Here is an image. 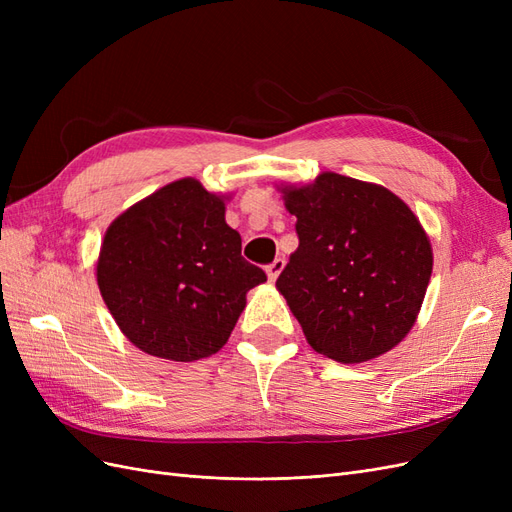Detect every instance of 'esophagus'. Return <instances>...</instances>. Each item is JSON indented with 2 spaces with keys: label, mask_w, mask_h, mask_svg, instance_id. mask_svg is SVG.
Returning <instances> with one entry per match:
<instances>
[{
  "label": "esophagus",
  "mask_w": 512,
  "mask_h": 512,
  "mask_svg": "<svg viewBox=\"0 0 512 512\" xmlns=\"http://www.w3.org/2000/svg\"><path fill=\"white\" fill-rule=\"evenodd\" d=\"M284 267H286V260H284V258H275V260L271 262V265L265 269L269 280H271V282H275L277 277H280V273L284 271Z\"/></svg>",
  "instance_id": "esophagus-1"
}]
</instances>
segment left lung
Here are the masks:
<instances>
[{"mask_svg":"<svg viewBox=\"0 0 512 512\" xmlns=\"http://www.w3.org/2000/svg\"><path fill=\"white\" fill-rule=\"evenodd\" d=\"M277 190L299 247L275 288L307 344L346 365L393 350L414 327L433 269L414 211L384 185L331 170Z\"/></svg>","mask_w":512,"mask_h":512,"instance_id":"1","label":"left lung"}]
</instances>
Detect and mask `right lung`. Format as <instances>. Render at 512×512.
<instances>
[{
    "label": "right lung",
    "mask_w": 512,
    "mask_h": 512,
    "mask_svg": "<svg viewBox=\"0 0 512 512\" xmlns=\"http://www.w3.org/2000/svg\"><path fill=\"white\" fill-rule=\"evenodd\" d=\"M230 194L183 177L138 200L106 228L96 260L102 299L130 342L158 359L190 363L218 352L267 282L241 256L226 224Z\"/></svg>",
    "instance_id": "1"
}]
</instances>
